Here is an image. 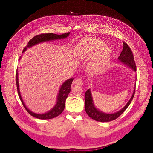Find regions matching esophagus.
I'll return each mask as SVG.
<instances>
[{
  "label": "esophagus",
  "mask_w": 153,
  "mask_h": 153,
  "mask_svg": "<svg viewBox=\"0 0 153 153\" xmlns=\"http://www.w3.org/2000/svg\"><path fill=\"white\" fill-rule=\"evenodd\" d=\"M73 84H75L78 85H82L84 84V82L82 79H80V78H77V79H75L73 81Z\"/></svg>",
  "instance_id": "obj_1"
}]
</instances>
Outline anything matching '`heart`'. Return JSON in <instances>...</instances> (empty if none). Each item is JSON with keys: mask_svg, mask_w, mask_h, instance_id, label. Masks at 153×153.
<instances>
[{"mask_svg": "<svg viewBox=\"0 0 153 153\" xmlns=\"http://www.w3.org/2000/svg\"><path fill=\"white\" fill-rule=\"evenodd\" d=\"M103 41L95 38H87L81 41L78 47V54L80 59H85L93 57L97 53L92 68L95 72L102 69L110 55L109 48L105 47Z\"/></svg>", "mask_w": 153, "mask_h": 153, "instance_id": "1", "label": "heart"}]
</instances>
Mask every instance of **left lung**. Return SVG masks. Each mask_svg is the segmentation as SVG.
<instances>
[{
  "mask_svg": "<svg viewBox=\"0 0 153 153\" xmlns=\"http://www.w3.org/2000/svg\"><path fill=\"white\" fill-rule=\"evenodd\" d=\"M118 59L120 61L123 62L124 64H126V65L128 66L129 67H131L133 69V70L136 71L137 68L135 62V60H134L133 52L130 47H129L126 43L123 42V48L121 54L119 55V57H118ZM135 89H134L133 94L131 96V99L129 100L126 105L125 106L123 109L119 111V112L114 114H105L103 112H100V110L97 109L94 106L93 102H92V98L91 91L89 89H88L85 92V112L91 118L95 120V121L100 122L112 121L113 120L118 118L120 115L124 112L125 110L128 107V106L131 103V101L133 98L134 94H135Z\"/></svg>",
  "mask_w": 153,
  "mask_h": 153,
  "instance_id": "left-lung-1",
  "label": "left lung"
}]
</instances>
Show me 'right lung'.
<instances>
[{"mask_svg": "<svg viewBox=\"0 0 153 153\" xmlns=\"http://www.w3.org/2000/svg\"><path fill=\"white\" fill-rule=\"evenodd\" d=\"M69 32H67V33L62 34L61 35L55 34L53 33H46V34L45 33V34L36 35L29 41L28 43H27V47H25L24 50H23L22 53L24 52V51H25L27 48H29L32 47V46H34L39 43L44 42V41H47L50 40H53V39L65 38L69 36ZM20 59V58H19V60ZM18 70L16 69V82L18 94V96H19V98L21 100V102L23 106H24V108L27 111V112H28L30 115H32V116H33L36 118L40 119H50L58 116V115H59L63 112L64 107H65L66 100L67 98L69 93L71 91V85L72 84L73 78H70V79L66 80L64 83V84H62V85L61 87V89L59 90L56 105H55L54 107L50 111H49L48 112L45 113L44 114H37L33 113L26 107V106L25 105L24 101H23L22 96L20 95V92L19 90V84H18Z\"/></svg>", "mask_w": 153, "mask_h": 153, "instance_id": "1", "label": "right lung"}]
</instances>
